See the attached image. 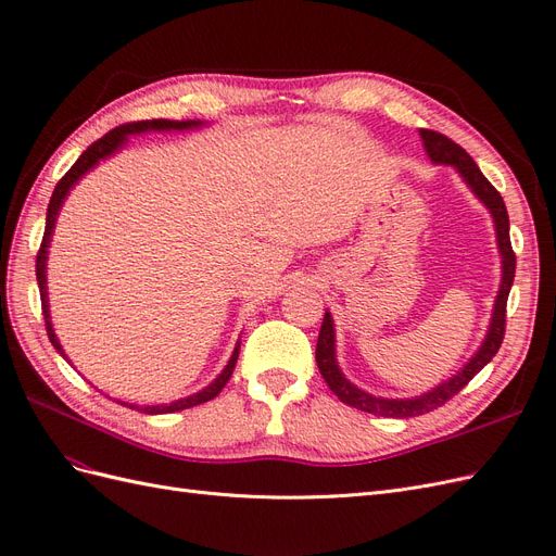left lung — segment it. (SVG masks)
<instances>
[{
  "label": "left lung",
  "mask_w": 556,
  "mask_h": 556,
  "mask_svg": "<svg viewBox=\"0 0 556 556\" xmlns=\"http://www.w3.org/2000/svg\"><path fill=\"white\" fill-rule=\"evenodd\" d=\"M419 134H422V141H425L429 157L435 164H452L454 169H457L464 176V180L470 185V190L478 194L482 204L492 211L494 225H496V237H498V250H501V260H503V280H501V290H498L496 304H494L490 331H486V339L480 345V350L476 352V357L470 359L457 376L417 399H401L399 401V399L371 396V394L357 390V387L350 380H345L339 364H336L331 315L325 313L323 327H319V336H317V348H315V362H317L319 374H323V378L327 380L329 390L343 403H348V406L364 410V413L382 415V417H417V415H425V413L441 408L445 401H450L454 394H459L464 387L473 380V376H478L482 368L492 362V357L496 355L501 343H503V336H506V306H508V294L513 288L515 264H517L513 245H510L508 211H506V204H503V197L498 194V190L482 176L473 157H470L459 143H454L452 139L445 137V134L433 131V129H419Z\"/></svg>",
  "instance_id": "8db88e82"
}]
</instances>
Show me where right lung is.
Instances as JSON below:
<instances>
[{
  "label": "right lung",
  "instance_id": "obj_1",
  "mask_svg": "<svg viewBox=\"0 0 556 556\" xmlns=\"http://www.w3.org/2000/svg\"><path fill=\"white\" fill-rule=\"evenodd\" d=\"M199 123L194 121H188V123H178V121H137V123H125L121 127L111 129L109 134H104L102 139H97L92 146H88L86 153H83L76 164L72 166L70 172H66L60 182L55 185V192L53 197H50V204H48V213H46V231H43V239H41V245H39V252H37V280H39V292H41V311H43V319H46V331H48V339L50 343H53V348L60 352V355L64 357L62 352V345L60 341L55 339V331H53V325H50V311H48V292H46V255H48V245H50V233H53V227H55V220H58V211L62 206V201L66 197V192H70L72 185L86 174L90 172L92 166L99 162L109 157L111 153H115L117 148H121L127 139V134H141V131H148V129H188V127H194ZM237 359H239V345L237 350H233V355L229 359V364L225 366V371L217 376L206 390H201L188 399H180L176 403H169V406H146V408H139V406H129V408H137L141 413H148V415H160V413H176V410H185V408H192V406H199V403H206L211 399H215L217 394L223 392V387L229 382L231 374H233V366H237Z\"/></svg>",
  "mask_w": 556,
  "mask_h": 556
}]
</instances>
